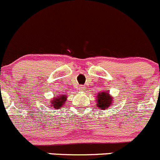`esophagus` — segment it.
Listing matches in <instances>:
<instances>
[{"instance_id":"obj_1","label":"esophagus","mask_w":160,"mask_h":160,"mask_svg":"<svg viewBox=\"0 0 160 160\" xmlns=\"http://www.w3.org/2000/svg\"><path fill=\"white\" fill-rule=\"evenodd\" d=\"M85 86H82V85H80V87H79V90H80V91H85Z\"/></svg>"}]
</instances>
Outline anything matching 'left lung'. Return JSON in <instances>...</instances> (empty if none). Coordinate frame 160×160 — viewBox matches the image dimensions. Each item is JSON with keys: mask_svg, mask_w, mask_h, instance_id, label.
Masks as SVG:
<instances>
[{"mask_svg": "<svg viewBox=\"0 0 160 160\" xmlns=\"http://www.w3.org/2000/svg\"><path fill=\"white\" fill-rule=\"evenodd\" d=\"M96 105L99 108L106 110L108 107L112 106L113 103V98L110 95L108 91H101L96 96Z\"/></svg>", "mask_w": 160, "mask_h": 160, "instance_id": "8db88e82", "label": "left lung"}]
</instances>
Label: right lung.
<instances>
[{"instance_id": "right-lung-1", "label": "right lung", "mask_w": 160, "mask_h": 160, "mask_svg": "<svg viewBox=\"0 0 160 160\" xmlns=\"http://www.w3.org/2000/svg\"><path fill=\"white\" fill-rule=\"evenodd\" d=\"M66 99V94H58L57 97H54L52 100H51V107H52V108L54 109H60L65 105Z\"/></svg>"}]
</instances>
